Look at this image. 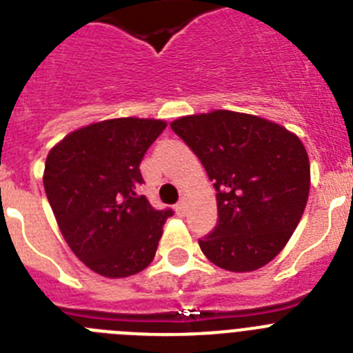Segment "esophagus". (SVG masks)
Listing matches in <instances>:
<instances>
[{
    "label": "esophagus",
    "instance_id": "esophagus-1",
    "mask_svg": "<svg viewBox=\"0 0 353 353\" xmlns=\"http://www.w3.org/2000/svg\"><path fill=\"white\" fill-rule=\"evenodd\" d=\"M174 210H176V214L179 215L185 214V201H183V199H180L179 203L174 205Z\"/></svg>",
    "mask_w": 353,
    "mask_h": 353
}]
</instances>
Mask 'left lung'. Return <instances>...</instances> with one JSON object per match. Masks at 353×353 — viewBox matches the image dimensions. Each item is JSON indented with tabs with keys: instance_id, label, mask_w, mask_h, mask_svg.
Masks as SVG:
<instances>
[{
	"instance_id": "1",
	"label": "left lung",
	"mask_w": 353,
	"mask_h": 353,
	"mask_svg": "<svg viewBox=\"0 0 353 353\" xmlns=\"http://www.w3.org/2000/svg\"><path fill=\"white\" fill-rule=\"evenodd\" d=\"M173 132L214 182L217 224L199 239L205 256L232 272L256 270L281 252L310 194V159L285 127L214 111L174 120Z\"/></svg>"
}]
</instances>
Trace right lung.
I'll list each match as a JSON object with an SVG mask.
<instances>
[{
  "mask_svg": "<svg viewBox=\"0 0 353 353\" xmlns=\"http://www.w3.org/2000/svg\"><path fill=\"white\" fill-rule=\"evenodd\" d=\"M164 129L162 120H105L70 132L49 152V205L67 244L93 272L127 277L154 260L173 210H155L138 194L145 183L139 162Z\"/></svg>",
  "mask_w": 353,
  "mask_h": 353,
  "instance_id": "right-lung-1",
  "label": "right lung"
}]
</instances>
